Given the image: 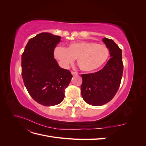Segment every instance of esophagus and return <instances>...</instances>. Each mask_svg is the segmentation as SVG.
Wrapping results in <instances>:
<instances>
[{
  "mask_svg": "<svg viewBox=\"0 0 146 146\" xmlns=\"http://www.w3.org/2000/svg\"><path fill=\"white\" fill-rule=\"evenodd\" d=\"M71 74H72V76H77V75H78V73L77 72H74V71H72L71 72Z\"/></svg>",
  "mask_w": 146,
  "mask_h": 146,
  "instance_id": "34e87169",
  "label": "esophagus"
}]
</instances>
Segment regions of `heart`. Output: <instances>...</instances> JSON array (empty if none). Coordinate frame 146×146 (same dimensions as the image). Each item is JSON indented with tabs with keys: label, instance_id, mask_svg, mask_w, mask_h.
<instances>
[{
	"label": "heart",
	"instance_id": "b5f03b06",
	"mask_svg": "<svg viewBox=\"0 0 146 146\" xmlns=\"http://www.w3.org/2000/svg\"><path fill=\"white\" fill-rule=\"evenodd\" d=\"M54 56L64 68H68L77 59V64L82 70L94 72L107 63L110 50L103 44L83 41L69 43L68 48L60 46L55 47Z\"/></svg>",
	"mask_w": 146,
	"mask_h": 146
}]
</instances>
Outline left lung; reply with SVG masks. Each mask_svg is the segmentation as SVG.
Listing matches in <instances>:
<instances>
[{"label": "left lung", "instance_id": "obj_1", "mask_svg": "<svg viewBox=\"0 0 146 146\" xmlns=\"http://www.w3.org/2000/svg\"><path fill=\"white\" fill-rule=\"evenodd\" d=\"M102 41L108 48L111 58L99 71L82 75V96L92 106L103 105L111 100L116 94L122 77V50L112 39L104 38Z\"/></svg>", "mask_w": 146, "mask_h": 146}]
</instances>
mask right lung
<instances>
[{
    "label": "right lung",
    "mask_w": 146,
    "mask_h": 146,
    "mask_svg": "<svg viewBox=\"0 0 146 146\" xmlns=\"http://www.w3.org/2000/svg\"><path fill=\"white\" fill-rule=\"evenodd\" d=\"M61 36L41 33L29 39L22 55V76L31 97L44 106H54L62 102L64 89L72 76L61 68L54 58V49Z\"/></svg>",
    "instance_id": "add662e5"
}]
</instances>
